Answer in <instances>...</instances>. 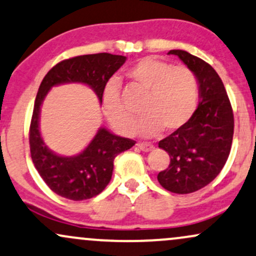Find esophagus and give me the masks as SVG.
Wrapping results in <instances>:
<instances>
[{"instance_id":"esophagus-1","label":"esophagus","mask_w":256,"mask_h":256,"mask_svg":"<svg viewBox=\"0 0 256 256\" xmlns=\"http://www.w3.org/2000/svg\"><path fill=\"white\" fill-rule=\"evenodd\" d=\"M138 147L144 152H150L154 148V146L150 142H138Z\"/></svg>"}]
</instances>
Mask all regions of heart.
Listing matches in <instances>:
<instances>
[{"instance_id":"1","label":"heart","mask_w":256,"mask_h":256,"mask_svg":"<svg viewBox=\"0 0 256 256\" xmlns=\"http://www.w3.org/2000/svg\"><path fill=\"white\" fill-rule=\"evenodd\" d=\"M127 76L147 91L141 108L145 117L136 129L138 133L154 136L163 128L166 132H175L190 121L199 100V84L192 69L172 66L156 57H145L129 68ZM102 108L117 133H132L135 117L123 103L116 80L109 81L105 86Z\"/></svg>"}]
</instances>
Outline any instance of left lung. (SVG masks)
Masks as SVG:
<instances>
[{
	"mask_svg": "<svg viewBox=\"0 0 256 256\" xmlns=\"http://www.w3.org/2000/svg\"><path fill=\"white\" fill-rule=\"evenodd\" d=\"M199 84L200 102L184 127L159 141L170 156V164L158 174V182L171 193L189 194L211 183L230 154L234 112L223 81L208 63L184 50H170Z\"/></svg>",
	"mask_w": 256,
	"mask_h": 256,
	"instance_id": "8db88e82",
	"label": "left lung"
}]
</instances>
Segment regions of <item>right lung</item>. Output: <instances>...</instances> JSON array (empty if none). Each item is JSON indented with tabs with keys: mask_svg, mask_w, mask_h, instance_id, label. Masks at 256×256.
Instances as JSON below:
<instances>
[{
	"mask_svg": "<svg viewBox=\"0 0 256 256\" xmlns=\"http://www.w3.org/2000/svg\"><path fill=\"white\" fill-rule=\"evenodd\" d=\"M126 56L108 52L82 55L63 60L48 72L39 86L31 126L30 150L38 174L54 193L66 199L87 200L104 190L110 182L114 159L135 145V141L117 136L100 128L90 145L73 157L58 156L48 148L39 132L40 105L51 87L68 82L88 85L102 103L106 82L126 62Z\"/></svg>",
	"mask_w": 256,
	"mask_h": 256,
	"instance_id": "obj_1",
	"label": "right lung"
}]
</instances>
